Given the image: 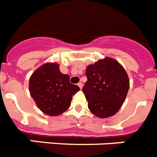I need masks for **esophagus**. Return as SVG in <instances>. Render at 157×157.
Masks as SVG:
<instances>
[{
	"label": "esophagus",
	"instance_id": "34e87169",
	"mask_svg": "<svg viewBox=\"0 0 157 157\" xmlns=\"http://www.w3.org/2000/svg\"><path fill=\"white\" fill-rule=\"evenodd\" d=\"M77 85H78L79 86V88H80V89H82V87H83V84L81 82H79L78 84H77Z\"/></svg>",
	"mask_w": 157,
	"mask_h": 157
}]
</instances>
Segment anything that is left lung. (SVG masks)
<instances>
[{"label": "left lung", "mask_w": 157, "mask_h": 157, "mask_svg": "<svg viewBox=\"0 0 157 157\" xmlns=\"http://www.w3.org/2000/svg\"><path fill=\"white\" fill-rule=\"evenodd\" d=\"M88 81L82 91L88 107L95 116L107 118L122 106L129 89L127 72L118 61L105 57L87 66Z\"/></svg>", "instance_id": "1"}]
</instances>
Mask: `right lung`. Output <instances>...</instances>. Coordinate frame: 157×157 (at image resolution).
I'll list each match as a JSON object with an SVG mask.
<instances>
[{"label": "right lung", "mask_w": 157, "mask_h": 157, "mask_svg": "<svg viewBox=\"0 0 157 157\" xmlns=\"http://www.w3.org/2000/svg\"><path fill=\"white\" fill-rule=\"evenodd\" d=\"M79 90L77 85L71 84L68 75L60 72L56 63L44 64L30 76L31 97L40 110L51 117L66 111Z\"/></svg>", "instance_id": "right-lung-1"}]
</instances>
